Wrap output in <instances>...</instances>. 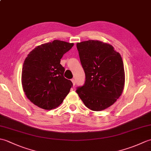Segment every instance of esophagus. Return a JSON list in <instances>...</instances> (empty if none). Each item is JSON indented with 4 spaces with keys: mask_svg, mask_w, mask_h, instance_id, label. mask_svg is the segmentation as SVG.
I'll return each mask as SVG.
<instances>
[{
    "mask_svg": "<svg viewBox=\"0 0 151 151\" xmlns=\"http://www.w3.org/2000/svg\"><path fill=\"white\" fill-rule=\"evenodd\" d=\"M71 81H72V82H73V86H75V84H76V81H75V79H72V80H71Z\"/></svg>",
    "mask_w": 151,
    "mask_h": 151,
    "instance_id": "34e87169",
    "label": "esophagus"
}]
</instances>
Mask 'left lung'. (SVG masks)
Here are the masks:
<instances>
[{
	"label": "left lung",
	"instance_id": "8db88e82",
	"mask_svg": "<svg viewBox=\"0 0 151 151\" xmlns=\"http://www.w3.org/2000/svg\"><path fill=\"white\" fill-rule=\"evenodd\" d=\"M86 81L76 93L87 108L101 111L120 97L124 84V70L120 54L111 45L97 40L76 44Z\"/></svg>",
	"mask_w": 151,
	"mask_h": 151
}]
</instances>
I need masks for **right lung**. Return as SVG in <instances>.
<instances>
[{
  "label": "right lung",
  "instance_id": "add662e5",
  "mask_svg": "<svg viewBox=\"0 0 151 151\" xmlns=\"http://www.w3.org/2000/svg\"><path fill=\"white\" fill-rule=\"evenodd\" d=\"M73 45L54 40L36 47L25 59L22 70V88L27 98L38 107L55 108L69 93L73 83L63 76L65 68L60 60Z\"/></svg>",
  "mask_w": 151,
  "mask_h": 151
}]
</instances>
